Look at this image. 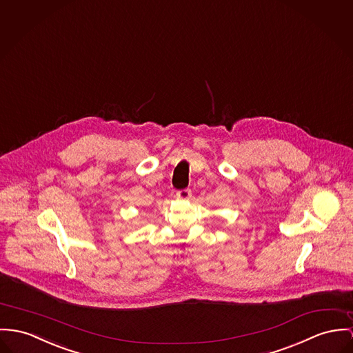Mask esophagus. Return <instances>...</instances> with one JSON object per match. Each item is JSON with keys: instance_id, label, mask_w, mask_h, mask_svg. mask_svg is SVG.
I'll return each mask as SVG.
<instances>
[{"instance_id": "obj_1", "label": "esophagus", "mask_w": 353, "mask_h": 353, "mask_svg": "<svg viewBox=\"0 0 353 353\" xmlns=\"http://www.w3.org/2000/svg\"><path fill=\"white\" fill-rule=\"evenodd\" d=\"M192 196V192L190 190H181L176 192V197L177 199H181V200H188Z\"/></svg>"}]
</instances>
